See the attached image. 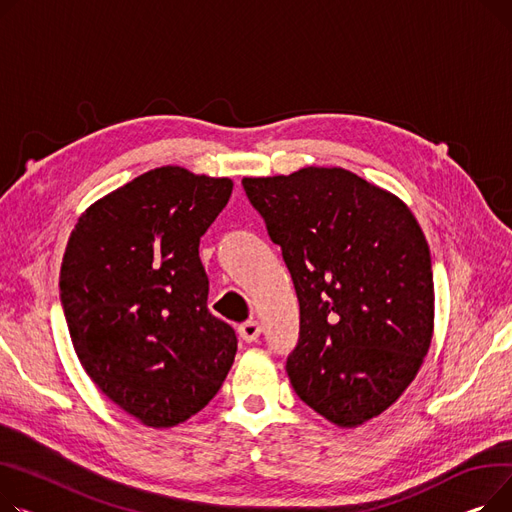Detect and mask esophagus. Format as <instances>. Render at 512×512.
I'll return each mask as SVG.
<instances>
[{
	"label": "esophagus",
	"instance_id": "34e87169",
	"mask_svg": "<svg viewBox=\"0 0 512 512\" xmlns=\"http://www.w3.org/2000/svg\"><path fill=\"white\" fill-rule=\"evenodd\" d=\"M237 330H239V337H242L246 343H254L262 333V328L256 320H248L244 324H239Z\"/></svg>",
	"mask_w": 512,
	"mask_h": 512
}]
</instances>
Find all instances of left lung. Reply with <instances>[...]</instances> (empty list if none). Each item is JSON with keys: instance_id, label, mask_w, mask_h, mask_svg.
I'll return each instance as SVG.
<instances>
[{"instance_id": "obj_1", "label": "left lung", "mask_w": 512, "mask_h": 512, "mask_svg": "<svg viewBox=\"0 0 512 512\" xmlns=\"http://www.w3.org/2000/svg\"><path fill=\"white\" fill-rule=\"evenodd\" d=\"M289 268L299 339L291 386L339 428H357L413 382L434 335L426 235L409 206L341 167L244 177Z\"/></svg>"}]
</instances>
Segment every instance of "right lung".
<instances>
[{
    "label": "right lung",
    "instance_id": "right-lung-1",
    "mask_svg": "<svg viewBox=\"0 0 512 512\" xmlns=\"http://www.w3.org/2000/svg\"><path fill=\"white\" fill-rule=\"evenodd\" d=\"M231 190L229 177L150 169L90 204L68 239L59 297L74 351L144 426L186 422L231 370L237 337L206 308L198 254Z\"/></svg>",
    "mask_w": 512,
    "mask_h": 512
}]
</instances>
